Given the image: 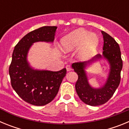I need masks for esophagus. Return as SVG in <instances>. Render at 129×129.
I'll use <instances>...</instances> for the list:
<instances>
[{
	"label": "esophagus",
	"instance_id": "1",
	"mask_svg": "<svg viewBox=\"0 0 129 129\" xmlns=\"http://www.w3.org/2000/svg\"><path fill=\"white\" fill-rule=\"evenodd\" d=\"M66 68H67V70L68 72L71 71V70H72V68H71V67H70V65H67V66H66Z\"/></svg>",
	"mask_w": 129,
	"mask_h": 129
}]
</instances>
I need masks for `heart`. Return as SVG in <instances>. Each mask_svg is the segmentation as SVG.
I'll return each mask as SVG.
<instances>
[{"instance_id": "obj_1", "label": "heart", "mask_w": 129, "mask_h": 129, "mask_svg": "<svg viewBox=\"0 0 129 129\" xmlns=\"http://www.w3.org/2000/svg\"><path fill=\"white\" fill-rule=\"evenodd\" d=\"M99 44L95 34L83 29H77L64 36L61 40V48L64 53H70L78 48L77 57L87 61L95 55Z\"/></svg>"}]
</instances>
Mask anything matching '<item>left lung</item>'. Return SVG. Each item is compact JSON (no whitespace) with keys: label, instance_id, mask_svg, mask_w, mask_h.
<instances>
[{"label":"left lung","instance_id":"left-lung-1","mask_svg":"<svg viewBox=\"0 0 129 129\" xmlns=\"http://www.w3.org/2000/svg\"><path fill=\"white\" fill-rule=\"evenodd\" d=\"M101 34L104 41L102 55L98 54L90 61L75 62L72 64L74 72L78 75V79L76 83L77 95L83 102L90 106L101 105L111 98L120 83L121 71L123 67L119 44L106 32L101 31ZM101 58L106 59L109 62V75L103 86L94 88L89 83L86 69Z\"/></svg>","mask_w":129,"mask_h":129}]
</instances>
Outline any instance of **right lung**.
I'll return each mask as SVG.
<instances>
[{
	"instance_id": "right-lung-1",
	"label": "right lung",
	"mask_w": 129,
	"mask_h": 129,
	"mask_svg": "<svg viewBox=\"0 0 129 129\" xmlns=\"http://www.w3.org/2000/svg\"><path fill=\"white\" fill-rule=\"evenodd\" d=\"M57 26H44L26 34L15 46L9 68L11 86L27 103L43 106L50 103L57 94L66 68L57 72L37 70L28 61V54L33 44L37 42L52 43Z\"/></svg>"
}]
</instances>
